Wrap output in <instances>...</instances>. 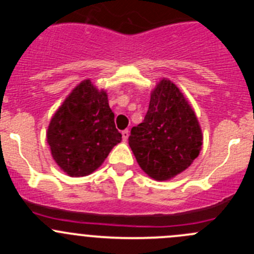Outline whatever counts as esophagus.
Instances as JSON below:
<instances>
[{
    "label": "esophagus",
    "instance_id": "esophagus-1",
    "mask_svg": "<svg viewBox=\"0 0 254 254\" xmlns=\"http://www.w3.org/2000/svg\"><path fill=\"white\" fill-rule=\"evenodd\" d=\"M122 136H123V141H127V137H129V130H127V129L123 130V131H122Z\"/></svg>",
    "mask_w": 254,
    "mask_h": 254
}]
</instances>
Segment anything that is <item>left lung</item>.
Listing matches in <instances>:
<instances>
[{"mask_svg":"<svg viewBox=\"0 0 254 254\" xmlns=\"http://www.w3.org/2000/svg\"><path fill=\"white\" fill-rule=\"evenodd\" d=\"M129 145L145 173L156 181L173 178L199 156L203 134L196 115L170 79L151 93L145 119L131 129Z\"/></svg>","mask_w":254,"mask_h":254,"instance_id":"left-lung-1","label":"left lung"}]
</instances>
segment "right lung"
Instances as JSON below:
<instances>
[{
    "mask_svg": "<svg viewBox=\"0 0 254 254\" xmlns=\"http://www.w3.org/2000/svg\"><path fill=\"white\" fill-rule=\"evenodd\" d=\"M47 139L64 172L71 177L91 175L122 141L107 92L98 91L91 79L81 82L51 118Z\"/></svg>",
    "mask_w": 254,
    "mask_h": 254,
    "instance_id": "1",
    "label": "right lung"
}]
</instances>
